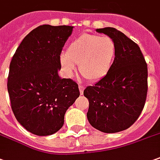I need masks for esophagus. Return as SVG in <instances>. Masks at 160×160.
<instances>
[{"label":"esophagus","instance_id":"obj_1","mask_svg":"<svg viewBox=\"0 0 160 160\" xmlns=\"http://www.w3.org/2000/svg\"><path fill=\"white\" fill-rule=\"evenodd\" d=\"M79 89H80V94H83V91H84V87H82V86H79Z\"/></svg>","mask_w":160,"mask_h":160}]
</instances>
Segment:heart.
Wrapping results in <instances>:
<instances>
[{"label":"heart","instance_id":"b5f03b06","mask_svg":"<svg viewBox=\"0 0 160 160\" xmlns=\"http://www.w3.org/2000/svg\"><path fill=\"white\" fill-rule=\"evenodd\" d=\"M117 55V45L109 37L82 34L72 41L66 53L60 55V64L72 76L79 65L81 75L89 81L103 79L110 72Z\"/></svg>","mask_w":160,"mask_h":160}]
</instances>
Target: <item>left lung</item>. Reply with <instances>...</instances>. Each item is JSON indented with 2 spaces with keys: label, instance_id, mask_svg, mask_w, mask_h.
I'll use <instances>...</instances> for the list:
<instances>
[{
  "label": "left lung",
  "instance_id": "1",
  "mask_svg": "<svg viewBox=\"0 0 160 160\" xmlns=\"http://www.w3.org/2000/svg\"><path fill=\"white\" fill-rule=\"evenodd\" d=\"M111 38L117 55L110 72L84 90L88 99L89 123L104 133L124 130L137 121L147 95V65L139 46L122 32L106 27L96 30Z\"/></svg>",
  "mask_w": 160,
  "mask_h": 160
}]
</instances>
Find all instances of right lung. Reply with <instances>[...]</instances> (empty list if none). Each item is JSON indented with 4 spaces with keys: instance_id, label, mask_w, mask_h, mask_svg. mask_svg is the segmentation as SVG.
<instances>
[{
    "instance_id": "add662e5",
    "label": "right lung",
    "mask_w": 160,
    "mask_h": 160,
    "mask_svg": "<svg viewBox=\"0 0 160 160\" xmlns=\"http://www.w3.org/2000/svg\"><path fill=\"white\" fill-rule=\"evenodd\" d=\"M72 26H38L22 39L12 58L8 92L16 120L37 136L56 133L80 96L78 84L61 79L60 53Z\"/></svg>"
}]
</instances>
